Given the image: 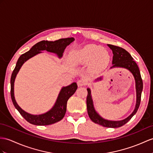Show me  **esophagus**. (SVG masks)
<instances>
[{
    "mask_svg": "<svg viewBox=\"0 0 153 153\" xmlns=\"http://www.w3.org/2000/svg\"><path fill=\"white\" fill-rule=\"evenodd\" d=\"M77 85L78 86H83L85 85V82L82 79H80L77 81Z\"/></svg>",
    "mask_w": 153,
    "mask_h": 153,
    "instance_id": "34e87169",
    "label": "esophagus"
}]
</instances>
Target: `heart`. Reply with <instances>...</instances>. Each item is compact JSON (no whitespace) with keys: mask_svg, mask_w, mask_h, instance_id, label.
Listing matches in <instances>:
<instances>
[{"mask_svg":"<svg viewBox=\"0 0 153 153\" xmlns=\"http://www.w3.org/2000/svg\"><path fill=\"white\" fill-rule=\"evenodd\" d=\"M71 61L76 64H91L92 71H100L109 65L111 56L103 47L96 45H88L71 53Z\"/></svg>","mask_w":153,"mask_h":153,"instance_id":"1","label":"heart"}]
</instances>
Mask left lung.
I'll use <instances>...</instances> for the list:
<instances>
[{
    "instance_id": "1",
    "label": "left lung",
    "mask_w": 153,
    "mask_h": 153,
    "mask_svg": "<svg viewBox=\"0 0 153 153\" xmlns=\"http://www.w3.org/2000/svg\"><path fill=\"white\" fill-rule=\"evenodd\" d=\"M108 46L112 51L114 54L112 60L113 65L111 67L110 69L114 68H122L126 69L131 72L134 77L136 89V104L135 108L133 112L128 117L125 118V120L121 121H110L105 120L95 111L91 95V90L89 88H88V96L86 99L87 110L89 118L95 123L99 124V125H102V126L108 128H118L126 124L136 114L137 110H138L141 101V92L143 90V81L141 79L138 66H137L136 63L134 60L133 58L129 54V53L125 50L124 48L112 45L110 44H108ZM101 80L102 77H99L98 79H97L95 81Z\"/></svg>"
}]
</instances>
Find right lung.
<instances>
[{"instance_id":"add662e5","label":"right lung","mask_w":153,"mask_h":153,"mask_svg":"<svg viewBox=\"0 0 153 153\" xmlns=\"http://www.w3.org/2000/svg\"><path fill=\"white\" fill-rule=\"evenodd\" d=\"M74 40V39L73 38H68L59 39L54 42L42 41L34 45L28 52L22 54L18 59L16 68L13 71L12 76H11V98L16 108L30 123L35 125H49L61 121L64 118L66 112L68 100L70 97H71L76 91L77 84L76 82H73L68 86L63 87L59 93L54 105L47 112L40 115H32L26 112L22 109L17 105L15 99L14 82L18 72L19 71L22 65L26 61L36 54L42 53V51H47V52L54 53L57 54L58 58H62L66 47L72 43Z\"/></svg>"}]
</instances>
